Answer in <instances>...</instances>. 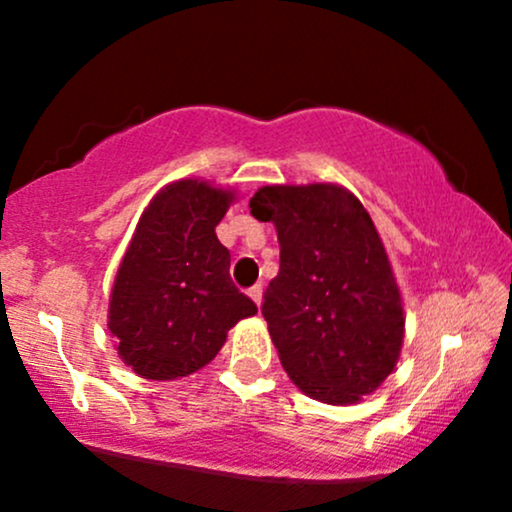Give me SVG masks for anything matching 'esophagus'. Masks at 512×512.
Listing matches in <instances>:
<instances>
[{"instance_id":"obj_1","label":"esophagus","mask_w":512,"mask_h":512,"mask_svg":"<svg viewBox=\"0 0 512 512\" xmlns=\"http://www.w3.org/2000/svg\"><path fill=\"white\" fill-rule=\"evenodd\" d=\"M262 284H255V286H252V289L248 291V296L252 298V301H255L257 305H260L262 303Z\"/></svg>"}]
</instances>
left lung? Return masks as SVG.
Returning <instances> with one entry per match:
<instances>
[{
    "instance_id": "8db88e82",
    "label": "left lung",
    "mask_w": 512,
    "mask_h": 512,
    "mask_svg": "<svg viewBox=\"0 0 512 512\" xmlns=\"http://www.w3.org/2000/svg\"><path fill=\"white\" fill-rule=\"evenodd\" d=\"M250 214L272 221L279 238L262 315L289 378L325 404L378 390L402 351L404 310L363 204L332 182L267 185Z\"/></svg>"
}]
</instances>
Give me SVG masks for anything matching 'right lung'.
Instances as JSON below:
<instances>
[{
  "instance_id": "add662e5",
  "label": "right lung",
  "mask_w": 512,
  "mask_h": 512,
  "mask_svg": "<svg viewBox=\"0 0 512 512\" xmlns=\"http://www.w3.org/2000/svg\"><path fill=\"white\" fill-rule=\"evenodd\" d=\"M231 190L185 178L144 209L110 293L108 330L122 361L146 380L195 373L257 305L231 281V252L216 226Z\"/></svg>"
}]
</instances>
